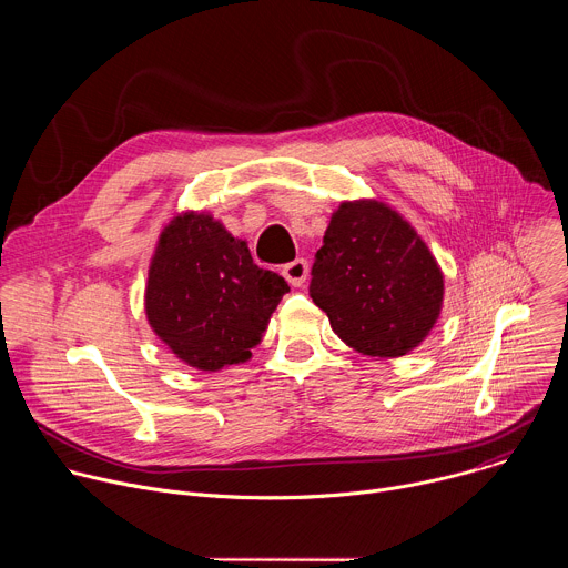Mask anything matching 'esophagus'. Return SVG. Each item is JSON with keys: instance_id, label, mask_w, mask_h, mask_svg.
Segmentation results:
<instances>
[{"instance_id": "1", "label": "esophagus", "mask_w": 568, "mask_h": 568, "mask_svg": "<svg viewBox=\"0 0 568 568\" xmlns=\"http://www.w3.org/2000/svg\"><path fill=\"white\" fill-rule=\"evenodd\" d=\"M283 276L292 287H301L307 278V263L303 258H296L283 267Z\"/></svg>"}]
</instances>
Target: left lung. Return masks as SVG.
Returning a JSON list of instances; mask_svg holds the SVG:
<instances>
[{"instance_id": "left-lung-1", "label": "left lung", "mask_w": 568, "mask_h": 568, "mask_svg": "<svg viewBox=\"0 0 568 568\" xmlns=\"http://www.w3.org/2000/svg\"><path fill=\"white\" fill-rule=\"evenodd\" d=\"M443 272L416 229L377 200L342 202L312 265L310 296L362 355L402 357L432 333Z\"/></svg>"}]
</instances>
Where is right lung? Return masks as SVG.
Masks as SVG:
<instances>
[{
	"mask_svg": "<svg viewBox=\"0 0 568 568\" xmlns=\"http://www.w3.org/2000/svg\"><path fill=\"white\" fill-rule=\"evenodd\" d=\"M290 285L204 211L178 213L148 270L145 316L184 364L215 373L252 357Z\"/></svg>",
	"mask_w": 568,
	"mask_h": 568,
	"instance_id": "1",
	"label": "right lung"
}]
</instances>
